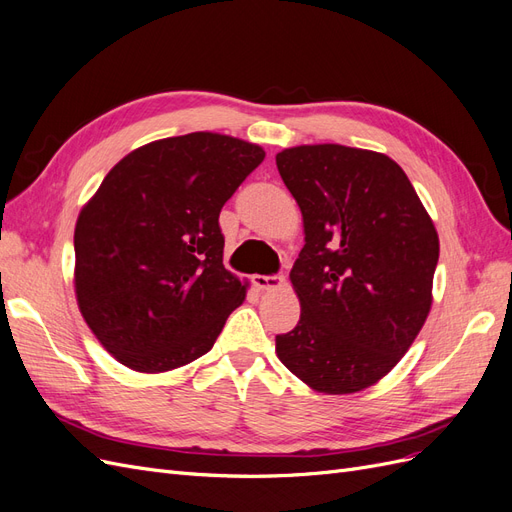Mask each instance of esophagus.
I'll use <instances>...</instances> for the list:
<instances>
[{"label":"esophagus","instance_id":"1","mask_svg":"<svg viewBox=\"0 0 512 512\" xmlns=\"http://www.w3.org/2000/svg\"><path fill=\"white\" fill-rule=\"evenodd\" d=\"M252 282L258 290H277L284 286V277L282 275H254Z\"/></svg>","mask_w":512,"mask_h":512}]
</instances>
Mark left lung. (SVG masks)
Here are the masks:
<instances>
[{"label":"left lung","instance_id":"obj_1","mask_svg":"<svg viewBox=\"0 0 512 512\" xmlns=\"http://www.w3.org/2000/svg\"><path fill=\"white\" fill-rule=\"evenodd\" d=\"M275 164L305 235L290 271L301 318L275 337V352L309 389L359 393L401 361L429 316L436 226L384 153L299 145Z\"/></svg>","mask_w":512,"mask_h":512}]
</instances>
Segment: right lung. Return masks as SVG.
Instances as JSON below:
<instances>
[{
  "instance_id": "right-lung-1",
  "label": "right lung",
  "mask_w": 512,
  "mask_h": 512,
  "mask_svg": "<svg viewBox=\"0 0 512 512\" xmlns=\"http://www.w3.org/2000/svg\"><path fill=\"white\" fill-rule=\"evenodd\" d=\"M265 149L218 132L160 138L104 177L74 228V292L115 361L162 374L207 354L247 284L224 267L220 211Z\"/></svg>"
}]
</instances>
